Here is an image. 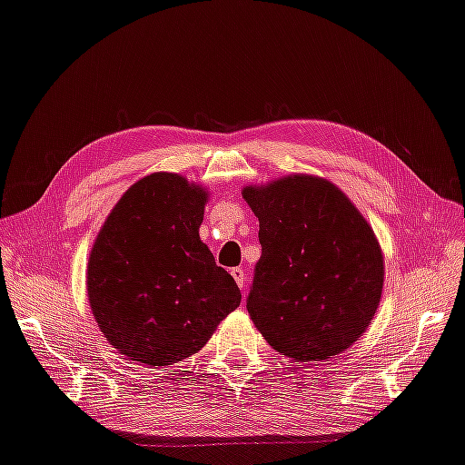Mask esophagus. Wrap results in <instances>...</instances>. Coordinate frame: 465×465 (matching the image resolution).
I'll return each mask as SVG.
<instances>
[{"instance_id":"34e87169","label":"esophagus","mask_w":465,"mask_h":465,"mask_svg":"<svg viewBox=\"0 0 465 465\" xmlns=\"http://www.w3.org/2000/svg\"><path fill=\"white\" fill-rule=\"evenodd\" d=\"M231 275L234 277L236 285H239L242 289V293H244V282H247V277H244V271L241 267H234V269H231Z\"/></svg>"}]
</instances>
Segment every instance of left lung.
Wrapping results in <instances>:
<instances>
[{
    "mask_svg": "<svg viewBox=\"0 0 465 465\" xmlns=\"http://www.w3.org/2000/svg\"><path fill=\"white\" fill-rule=\"evenodd\" d=\"M259 218L261 259L247 297L257 330L277 352L323 361L369 328L382 293L379 241L334 183L287 176L242 190Z\"/></svg>",
    "mask_w": 465,
    "mask_h": 465,
    "instance_id": "1",
    "label": "left lung"
}]
</instances>
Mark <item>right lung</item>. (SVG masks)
I'll list each match as a JSON object with an SVG mask.
<instances>
[{"label": "right lung", "mask_w": 465, "mask_h": 465, "mask_svg": "<svg viewBox=\"0 0 465 465\" xmlns=\"http://www.w3.org/2000/svg\"><path fill=\"white\" fill-rule=\"evenodd\" d=\"M206 192L152 173L113 208L93 244L86 289L101 331L129 361L180 362L241 303V289L200 241Z\"/></svg>", "instance_id": "right-lung-1"}]
</instances>
